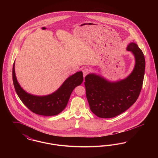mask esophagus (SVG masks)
Returning a JSON list of instances; mask_svg holds the SVG:
<instances>
[{
  "label": "esophagus",
  "mask_w": 158,
  "mask_h": 158,
  "mask_svg": "<svg viewBox=\"0 0 158 158\" xmlns=\"http://www.w3.org/2000/svg\"><path fill=\"white\" fill-rule=\"evenodd\" d=\"M82 72L83 76L85 77L90 72V69L89 68H85L83 69Z\"/></svg>",
  "instance_id": "34e87169"
}]
</instances>
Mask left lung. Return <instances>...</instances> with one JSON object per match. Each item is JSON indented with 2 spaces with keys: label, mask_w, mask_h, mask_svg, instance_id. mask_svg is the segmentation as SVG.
<instances>
[{
  "label": "left lung",
  "mask_w": 158,
  "mask_h": 158,
  "mask_svg": "<svg viewBox=\"0 0 158 158\" xmlns=\"http://www.w3.org/2000/svg\"><path fill=\"white\" fill-rule=\"evenodd\" d=\"M128 51L135 56V67L125 79L110 82L99 76L89 74L85 77L86 95L92 112L98 117L113 118L124 113L139 97L142 88L145 59L142 51L134 43Z\"/></svg>",
  "instance_id": "left-lung-1"
}]
</instances>
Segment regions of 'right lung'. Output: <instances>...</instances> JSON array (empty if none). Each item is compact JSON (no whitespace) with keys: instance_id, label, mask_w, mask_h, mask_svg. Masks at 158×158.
Masks as SVG:
<instances>
[{"instance_id":"obj_1","label":"right lung","mask_w":158,"mask_h":158,"mask_svg":"<svg viewBox=\"0 0 158 158\" xmlns=\"http://www.w3.org/2000/svg\"><path fill=\"white\" fill-rule=\"evenodd\" d=\"M12 77L16 92L23 104L32 112L44 116H53L61 113L68 104L72 91L83 81L82 72H78L68 78L52 94L38 97L28 94L20 86L15 76V62Z\"/></svg>"}]
</instances>
